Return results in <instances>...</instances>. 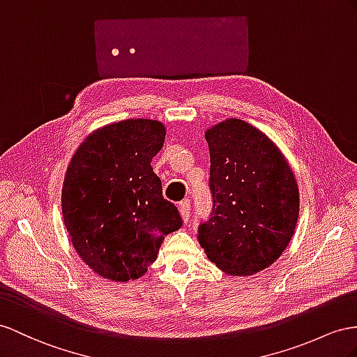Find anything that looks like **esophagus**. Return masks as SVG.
Masks as SVG:
<instances>
[{
    "instance_id": "34e87169",
    "label": "esophagus",
    "mask_w": 357,
    "mask_h": 357,
    "mask_svg": "<svg viewBox=\"0 0 357 357\" xmlns=\"http://www.w3.org/2000/svg\"><path fill=\"white\" fill-rule=\"evenodd\" d=\"M179 214L182 217V220H184V223H188V220H190V200L188 199L182 200V202L179 204Z\"/></svg>"
}]
</instances>
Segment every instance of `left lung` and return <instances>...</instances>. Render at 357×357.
I'll use <instances>...</instances> for the list:
<instances>
[{"label":"left lung","instance_id":"8db88e82","mask_svg":"<svg viewBox=\"0 0 357 357\" xmlns=\"http://www.w3.org/2000/svg\"><path fill=\"white\" fill-rule=\"evenodd\" d=\"M205 139L214 209L199 227V244L226 274H257L274 264L294 235L296 176L276 143L241 119L209 126Z\"/></svg>","mask_w":357,"mask_h":357}]
</instances>
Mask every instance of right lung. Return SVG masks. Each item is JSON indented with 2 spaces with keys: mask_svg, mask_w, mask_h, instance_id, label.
<instances>
[{
  "mask_svg": "<svg viewBox=\"0 0 357 357\" xmlns=\"http://www.w3.org/2000/svg\"><path fill=\"white\" fill-rule=\"evenodd\" d=\"M164 139L162 122L126 119L90 132L69 162L63 222L78 257L100 278L144 276L164 236L182 226L151 166Z\"/></svg>",
  "mask_w": 357,
  "mask_h": 357,
  "instance_id": "add662e5",
  "label": "right lung"
}]
</instances>
